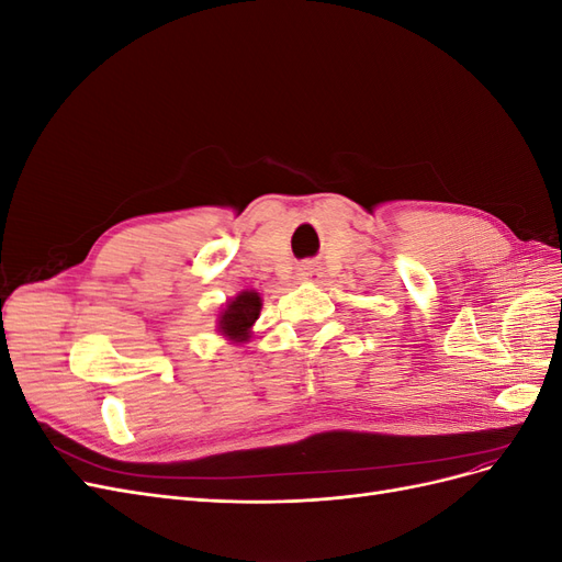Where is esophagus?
Here are the masks:
<instances>
[{"label":"esophagus","instance_id":"34e87169","mask_svg":"<svg viewBox=\"0 0 562 562\" xmlns=\"http://www.w3.org/2000/svg\"><path fill=\"white\" fill-rule=\"evenodd\" d=\"M304 277H310V279H312V277H316V274H314V271H304Z\"/></svg>","mask_w":562,"mask_h":562}]
</instances>
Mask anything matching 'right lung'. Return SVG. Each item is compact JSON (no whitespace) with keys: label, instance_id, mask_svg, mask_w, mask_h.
Listing matches in <instances>:
<instances>
[{"label":"right lung","instance_id":"right-lung-1","mask_svg":"<svg viewBox=\"0 0 562 562\" xmlns=\"http://www.w3.org/2000/svg\"><path fill=\"white\" fill-rule=\"evenodd\" d=\"M260 307H262V300L258 293L252 291H244L241 295H236L229 304L227 310L220 316V330L223 335H227L234 342H244L248 339V330L255 323V318L260 316Z\"/></svg>","mask_w":562,"mask_h":562}]
</instances>
